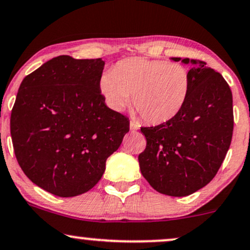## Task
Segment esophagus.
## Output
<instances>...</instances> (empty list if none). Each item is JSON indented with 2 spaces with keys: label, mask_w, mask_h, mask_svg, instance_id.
Listing matches in <instances>:
<instances>
[{
  "label": "esophagus",
  "mask_w": 250,
  "mask_h": 250,
  "mask_svg": "<svg viewBox=\"0 0 250 250\" xmlns=\"http://www.w3.org/2000/svg\"><path fill=\"white\" fill-rule=\"evenodd\" d=\"M138 129H140V125L135 121H130V130L135 131V130H138Z\"/></svg>",
  "instance_id": "34e87169"
}]
</instances>
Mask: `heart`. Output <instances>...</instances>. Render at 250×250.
Instances as JSON below:
<instances>
[{"label": "heart", "mask_w": 250, "mask_h": 250, "mask_svg": "<svg viewBox=\"0 0 250 250\" xmlns=\"http://www.w3.org/2000/svg\"><path fill=\"white\" fill-rule=\"evenodd\" d=\"M99 89L114 112L133 102L150 125L165 123L182 112L191 89L190 72L179 62L131 57L102 74Z\"/></svg>", "instance_id": "obj_1"}]
</instances>
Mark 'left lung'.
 <instances>
[{"label":"left lung","instance_id":"left-lung-1","mask_svg":"<svg viewBox=\"0 0 250 250\" xmlns=\"http://www.w3.org/2000/svg\"><path fill=\"white\" fill-rule=\"evenodd\" d=\"M171 59L192 65L190 94L172 120L141 128L146 146L138 163L156 191L185 197L208 184L226 157L233 135V96L224 77L205 62Z\"/></svg>","mask_w":250,"mask_h":250}]
</instances>
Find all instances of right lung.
<instances>
[{"instance_id": "1", "label": "right lung", "mask_w": 250, "mask_h": 250, "mask_svg": "<svg viewBox=\"0 0 250 250\" xmlns=\"http://www.w3.org/2000/svg\"><path fill=\"white\" fill-rule=\"evenodd\" d=\"M104 62L59 56L24 78L10 133L21 169L43 190L76 197L94 188L121 146L129 120L99 89Z\"/></svg>"}]
</instances>
